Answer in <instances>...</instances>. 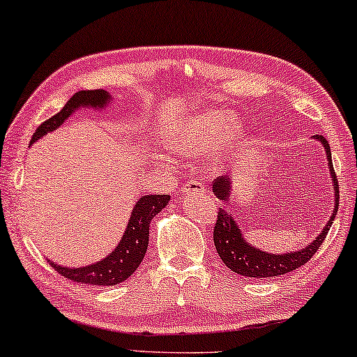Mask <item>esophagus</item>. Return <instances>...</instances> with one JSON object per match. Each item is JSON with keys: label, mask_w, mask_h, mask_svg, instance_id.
Wrapping results in <instances>:
<instances>
[{"label": "esophagus", "mask_w": 357, "mask_h": 357, "mask_svg": "<svg viewBox=\"0 0 357 357\" xmlns=\"http://www.w3.org/2000/svg\"><path fill=\"white\" fill-rule=\"evenodd\" d=\"M182 192L185 195H202L206 192V188H204V185L202 182H198V180H190L183 185Z\"/></svg>", "instance_id": "1"}]
</instances>
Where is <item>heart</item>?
Wrapping results in <instances>:
<instances>
[{
	"label": "heart",
	"mask_w": 357,
	"mask_h": 357,
	"mask_svg": "<svg viewBox=\"0 0 357 357\" xmlns=\"http://www.w3.org/2000/svg\"><path fill=\"white\" fill-rule=\"evenodd\" d=\"M243 138V125L227 110H203L183 121L172 136L174 151L195 158L209 149L211 162L221 164Z\"/></svg>",
	"instance_id": "b5f03b06"
}]
</instances>
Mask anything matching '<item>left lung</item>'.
<instances>
[{
    "label": "left lung",
    "mask_w": 357,
    "mask_h": 357,
    "mask_svg": "<svg viewBox=\"0 0 357 357\" xmlns=\"http://www.w3.org/2000/svg\"><path fill=\"white\" fill-rule=\"evenodd\" d=\"M315 139H319L324 144L326 159H328L330 165V174L333 178V192H335V211L331 214L330 221L326 222L324 231L320 232V236L315 238L310 245L305 248H301L299 252H291V253H282V255H276V253H266L260 250V248L253 247L247 241H243L238 224L234 221L229 211L224 208L218 209V218L216 224H214L213 231V241L214 247L221 257V260L227 268H231L234 273L241 276L247 278H273L286 275L292 270H297L302 265H305L312 257L315 255V252L319 250V247L324 243L328 234L331 222L338 213L340 206V185L338 178H336L333 162H331V153H330V144L326 141L325 136L317 135ZM231 178L227 175L224 177H218L213 182V193L216 195L222 202H229V192L232 190Z\"/></svg>",
    "instance_id": "1"
}]
</instances>
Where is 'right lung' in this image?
Listing matches in <instances>:
<instances>
[{
  "label": "right lung",
  "instance_id": "right-lung-1",
  "mask_svg": "<svg viewBox=\"0 0 357 357\" xmlns=\"http://www.w3.org/2000/svg\"><path fill=\"white\" fill-rule=\"evenodd\" d=\"M110 100V96L104 89L96 91H79L66 102V105L53 115L52 119L43 121V123L32 135V141H37L47 135L48 131L56 130L68 116L75 114V110L81 107H96L102 109ZM170 197L169 195H144L135 204L133 213H131L130 222L125 229L123 237L114 252L104 260L94 263V265L82 268H66L56 263L48 261L55 271L68 280L81 282V284L92 286H115L119 282L128 280L136 271V268L143 261L144 253L148 250L149 242V224L153 218L159 211L167 206Z\"/></svg>",
  "mask_w": 357,
  "mask_h": 357
}]
</instances>
